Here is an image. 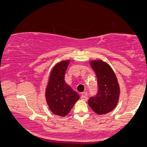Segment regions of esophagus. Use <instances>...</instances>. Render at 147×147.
<instances>
[{
  "instance_id": "obj_1",
  "label": "esophagus",
  "mask_w": 147,
  "mask_h": 147,
  "mask_svg": "<svg viewBox=\"0 0 147 147\" xmlns=\"http://www.w3.org/2000/svg\"><path fill=\"white\" fill-rule=\"evenodd\" d=\"M81 99H82V100L84 101H87L88 99V97H87V95L86 93H83L81 96Z\"/></svg>"
}]
</instances>
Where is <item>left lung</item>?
Listing matches in <instances>:
<instances>
[{
    "mask_svg": "<svg viewBox=\"0 0 147 147\" xmlns=\"http://www.w3.org/2000/svg\"><path fill=\"white\" fill-rule=\"evenodd\" d=\"M97 78V94L88 99V104L96 113L103 115L113 110L119 96L117 77L110 65L101 60L90 62Z\"/></svg>",
    "mask_w": 147,
    "mask_h": 147,
    "instance_id": "obj_1",
    "label": "left lung"
}]
</instances>
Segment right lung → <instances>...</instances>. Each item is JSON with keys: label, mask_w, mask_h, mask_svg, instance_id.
I'll return each mask as SVG.
<instances>
[{"label": "right lung", "mask_w": 147, "mask_h": 147, "mask_svg": "<svg viewBox=\"0 0 147 147\" xmlns=\"http://www.w3.org/2000/svg\"><path fill=\"white\" fill-rule=\"evenodd\" d=\"M70 61L57 63L50 73L45 97L49 108L54 114L65 116L70 112L79 96L65 82L64 76Z\"/></svg>", "instance_id": "add662e5"}]
</instances>
